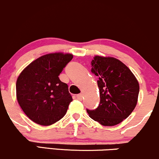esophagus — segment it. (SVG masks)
<instances>
[{"label": "esophagus", "mask_w": 159, "mask_h": 159, "mask_svg": "<svg viewBox=\"0 0 159 159\" xmlns=\"http://www.w3.org/2000/svg\"><path fill=\"white\" fill-rule=\"evenodd\" d=\"M76 98H77L78 100H80V101H81L82 98H83V94H77V95L76 96Z\"/></svg>", "instance_id": "1"}]
</instances>
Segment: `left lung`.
<instances>
[{
  "instance_id": "obj_1",
  "label": "left lung",
  "mask_w": 159,
  "mask_h": 159,
  "mask_svg": "<svg viewBox=\"0 0 159 159\" xmlns=\"http://www.w3.org/2000/svg\"><path fill=\"white\" fill-rule=\"evenodd\" d=\"M92 72L98 76L100 103L89 117L104 126H113L128 118L137 103L140 86L131 70L113 57L96 56Z\"/></svg>"
}]
</instances>
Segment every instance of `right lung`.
<instances>
[{
    "label": "right lung",
    "mask_w": 159,
    "mask_h": 159,
    "mask_svg": "<svg viewBox=\"0 0 159 159\" xmlns=\"http://www.w3.org/2000/svg\"><path fill=\"white\" fill-rule=\"evenodd\" d=\"M73 58L70 53L44 55L28 65L16 81V98L25 115L40 125H51L67 113L73 101L59 74Z\"/></svg>",
    "instance_id": "right-lung-1"
}]
</instances>
